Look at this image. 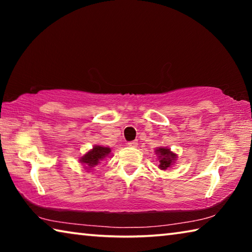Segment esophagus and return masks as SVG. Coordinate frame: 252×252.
Listing matches in <instances>:
<instances>
[{
	"label": "esophagus",
	"mask_w": 252,
	"mask_h": 252,
	"mask_svg": "<svg viewBox=\"0 0 252 252\" xmlns=\"http://www.w3.org/2000/svg\"><path fill=\"white\" fill-rule=\"evenodd\" d=\"M138 141H130V142H127V146L129 147H131V148H136L138 147Z\"/></svg>",
	"instance_id": "1"
}]
</instances>
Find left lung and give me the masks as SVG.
<instances>
[{"label": "left lung", "instance_id": "obj_1", "mask_svg": "<svg viewBox=\"0 0 252 252\" xmlns=\"http://www.w3.org/2000/svg\"><path fill=\"white\" fill-rule=\"evenodd\" d=\"M157 155H159V168L161 170H167L170 168L176 160V155L170 151V149L165 148H159L156 151Z\"/></svg>", "mask_w": 252, "mask_h": 252}]
</instances>
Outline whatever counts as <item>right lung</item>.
<instances>
[{
	"instance_id": "1",
	"label": "right lung",
	"mask_w": 252,
	"mask_h": 252,
	"mask_svg": "<svg viewBox=\"0 0 252 252\" xmlns=\"http://www.w3.org/2000/svg\"><path fill=\"white\" fill-rule=\"evenodd\" d=\"M110 152H111L110 148L95 146L91 151H89L87 155H84L82 158H81L80 161L85 164V168H93L94 165L101 163L100 161L103 160V158L108 156Z\"/></svg>"
}]
</instances>
